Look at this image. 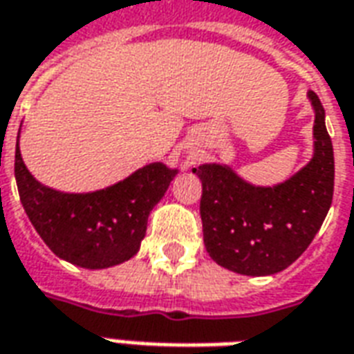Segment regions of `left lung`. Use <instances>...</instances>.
Listing matches in <instances>:
<instances>
[{
  "label": "left lung",
  "mask_w": 354,
  "mask_h": 354,
  "mask_svg": "<svg viewBox=\"0 0 354 354\" xmlns=\"http://www.w3.org/2000/svg\"><path fill=\"white\" fill-rule=\"evenodd\" d=\"M315 153L306 167L272 188L252 187L227 166L194 167L201 179L199 212L209 256L233 272L276 274L300 257L315 237L334 194V149L325 110L313 91Z\"/></svg>",
  "instance_id": "left-lung-1"
}]
</instances>
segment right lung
Instances as JSON below:
<instances>
[{
	"instance_id": "1",
	"label": "right lung",
	"mask_w": 354,
	"mask_h": 354,
	"mask_svg": "<svg viewBox=\"0 0 354 354\" xmlns=\"http://www.w3.org/2000/svg\"><path fill=\"white\" fill-rule=\"evenodd\" d=\"M175 174L156 162L106 190L63 194L33 179L16 143L15 177L26 214L55 256L84 268L113 267L136 254L149 212Z\"/></svg>"
}]
</instances>
